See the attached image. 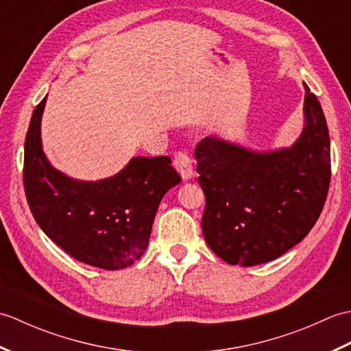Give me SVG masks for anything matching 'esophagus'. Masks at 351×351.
<instances>
[{
  "label": "esophagus",
  "mask_w": 351,
  "mask_h": 351,
  "mask_svg": "<svg viewBox=\"0 0 351 351\" xmlns=\"http://www.w3.org/2000/svg\"><path fill=\"white\" fill-rule=\"evenodd\" d=\"M175 169L178 170V173L181 175L182 181H189L195 176V171H193V162L190 160V156L184 152H178L175 155Z\"/></svg>",
  "instance_id": "esophagus-1"
}]
</instances>
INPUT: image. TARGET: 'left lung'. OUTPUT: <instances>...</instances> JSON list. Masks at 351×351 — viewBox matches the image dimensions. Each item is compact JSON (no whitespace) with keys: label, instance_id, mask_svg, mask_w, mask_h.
Here are the masks:
<instances>
[{"label":"left lung","instance_id":"obj_1","mask_svg":"<svg viewBox=\"0 0 351 351\" xmlns=\"http://www.w3.org/2000/svg\"><path fill=\"white\" fill-rule=\"evenodd\" d=\"M303 130L291 146L256 151L217 136L196 147L206 206L202 230L230 265L278 259L309 234L330 182V138L322 104L306 83Z\"/></svg>","mask_w":351,"mask_h":351}]
</instances>
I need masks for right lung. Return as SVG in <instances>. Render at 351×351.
Returning a JSON list of instances; mask_svg holds the SVG:
<instances>
[{
	"label": "right lung",
	"mask_w": 351,
	"mask_h": 351,
	"mask_svg": "<svg viewBox=\"0 0 351 351\" xmlns=\"http://www.w3.org/2000/svg\"><path fill=\"white\" fill-rule=\"evenodd\" d=\"M45 96L25 137L24 187L33 217L58 247L87 265L122 270L147 249L164 195L181 182L169 156H132L98 181L71 178L49 162L42 146Z\"/></svg>",
	"instance_id": "add662e5"
}]
</instances>
